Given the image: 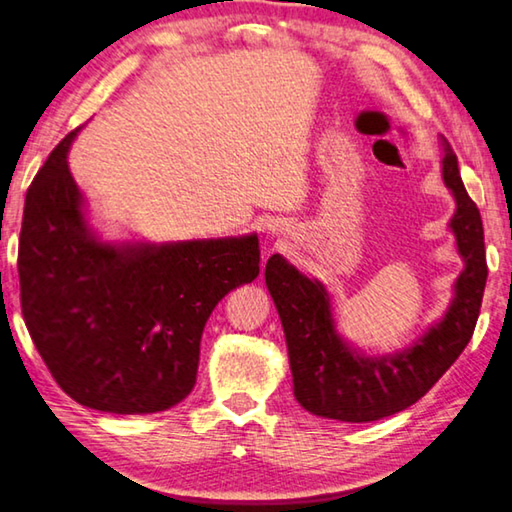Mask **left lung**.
<instances>
[{
  "label": "left lung",
  "mask_w": 512,
  "mask_h": 512,
  "mask_svg": "<svg viewBox=\"0 0 512 512\" xmlns=\"http://www.w3.org/2000/svg\"><path fill=\"white\" fill-rule=\"evenodd\" d=\"M442 177L456 197L451 229L465 270L456 299L433 329L404 354L367 358L338 338L331 299L322 283L306 279L286 258L270 256L267 290L286 333L295 397L308 413L340 422H374L413 406L429 392L472 340L479 320L488 263L481 213L463 186L458 158L445 142Z\"/></svg>",
  "instance_id": "obj_1"
}]
</instances>
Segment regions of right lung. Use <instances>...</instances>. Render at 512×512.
Returning a JSON list of instances; mask_svg holds the SVG:
<instances>
[{"label": "right lung", "instance_id": "right-lung-1", "mask_svg": "<svg viewBox=\"0 0 512 512\" xmlns=\"http://www.w3.org/2000/svg\"><path fill=\"white\" fill-rule=\"evenodd\" d=\"M79 129L47 156L24 199L18 272L29 335L81 406L165 410L197 381L206 320L261 272L256 236L177 245H106L88 231L67 167Z\"/></svg>", "mask_w": 512, "mask_h": 512}]
</instances>
